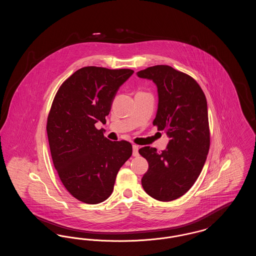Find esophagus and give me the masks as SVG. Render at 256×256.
Here are the masks:
<instances>
[{"instance_id": "1", "label": "esophagus", "mask_w": 256, "mask_h": 256, "mask_svg": "<svg viewBox=\"0 0 256 256\" xmlns=\"http://www.w3.org/2000/svg\"><path fill=\"white\" fill-rule=\"evenodd\" d=\"M138 150H139L138 146H136V145L132 146V154H134V156H139Z\"/></svg>"}]
</instances>
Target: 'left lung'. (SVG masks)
Returning a JSON list of instances; mask_svg holds the SVG:
<instances>
[{"instance_id": "left-lung-1", "label": "left lung", "mask_w": 256, "mask_h": 256, "mask_svg": "<svg viewBox=\"0 0 256 256\" xmlns=\"http://www.w3.org/2000/svg\"><path fill=\"white\" fill-rule=\"evenodd\" d=\"M137 76L158 87L152 124L170 138L161 152L150 146L139 150L148 163L142 186L152 198L170 202L193 186L206 163L210 146L206 98L193 78L168 65L148 67Z\"/></svg>"}]
</instances>
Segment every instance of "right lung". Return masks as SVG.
I'll return each mask as SVG.
<instances>
[{"label":"right lung","mask_w":256,"mask_h":256,"mask_svg":"<svg viewBox=\"0 0 256 256\" xmlns=\"http://www.w3.org/2000/svg\"><path fill=\"white\" fill-rule=\"evenodd\" d=\"M134 73L84 67L62 84L54 98L47 122L52 158L61 182L82 202L106 200L132 154L130 142L110 141L95 124H106L117 91Z\"/></svg>","instance_id":"right-lung-1"}]
</instances>
